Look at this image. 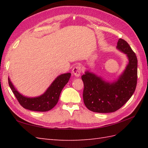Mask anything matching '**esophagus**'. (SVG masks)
I'll return each instance as SVG.
<instances>
[{"instance_id":"1","label":"esophagus","mask_w":148,"mask_h":148,"mask_svg":"<svg viewBox=\"0 0 148 148\" xmlns=\"http://www.w3.org/2000/svg\"><path fill=\"white\" fill-rule=\"evenodd\" d=\"M72 73L74 74V76H76V77H79L81 75V67L80 65H77L76 66L72 69Z\"/></svg>"}]
</instances>
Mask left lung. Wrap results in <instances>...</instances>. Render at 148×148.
I'll use <instances>...</instances> for the list:
<instances>
[{
	"label": "left lung",
	"instance_id": "left-lung-1",
	"mask_svg": "<svg viewBox=\"0 0 148 148\" xmlns=\"http://www.w3.org/2000/svg\"><path fill=\"white\" fill-rule=\"evenodd\" d=\"M117 48L127 55L128 64L118 80L109 83L88 71L81 76L83 101L90 111L100 113L116 111L129 100L137 82V58L128 42L119 39Z\"/></svg>",
	"mask_w": 148,
	"mask_h": 148
}]
</instances>
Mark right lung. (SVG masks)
Segmentation results:
<instances>
[{
  "label": "right lung",
  "mask_w": 148,
  "mask_h": 148,
  "mask_svg": "<svg viewBox=\"0 0 148 148\" xmlns=\"http://www.w3.org/2000/svg\"><path fill=\"white\" fill-rule=\"evenodd\" d=\"M71 76V73L61 74L56 78L45 93L35 98L23 96L14 88L9 79L8 83L12 93L23 108L34 111L45 112L53 109L57 103L63 88L68 83Z\"/></svg>",
  "instance_id": "1"
}]
</instances>
